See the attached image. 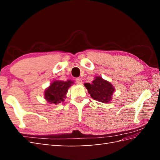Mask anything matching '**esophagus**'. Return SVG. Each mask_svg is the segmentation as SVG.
Instances as JSON below:
<instances>
[{
	"label": "esophagus",
	"instance_id": "obj_1",
	"mask_svg": "<svg viewBox=\"0 0 160 160\" xmlns=\"http://www.w3.org/2000/svg\"><path fill=\"white\" fill-rule=\"evenodd\" d=\"M76 80L77 84H82V79H81V78H76Z\"/></svg>",
	"mask_w": 160,
	"mask_h": 160
}]
</instances>
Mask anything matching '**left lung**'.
I'll use <instances>...</instances> for the list:
<instances>
[{
	"label": "left lung",
	"instance_id": "8db88e82",
	"mask_svg": "<svg viewBox=\"0 0 160 160\" xmlns=\"http://www.w3.org/2000/svg\"><path fill=\"white\" fill-rule=\"evenodd\" d=\"M84 86L93 100L103 103L109 102L115 91L113 84L100 76H96L91 84L84 83Z\"/></svg>",
	"mask_w": 160,
	"mask_h": 160
}]
</instances>
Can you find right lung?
<instances>
[{"instance_id":"right-lung-1","label":"right lung","mask_w":160,"mask_h":160,"mask_svg":"<svg viewBox=\"0 0 160 160\" xmlns=\"http://www.w3.org/2000/svg\"><path fill=\"white\" fill-rule=\"evenodd\" d=\"M73 81L55 80L45 91V99L50 104H57L63 102L69 88L72 85Z\"/></svg>"}]
</instances>
